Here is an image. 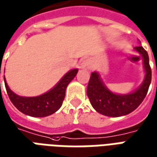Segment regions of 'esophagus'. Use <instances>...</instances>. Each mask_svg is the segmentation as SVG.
Wrapping results in <instances>:
<instances>
[{
    "label": "esophagus",
    "instance_id": "1",
    "mask_svg": "<svg viewBox=\"0 0 157 157\" xmlns=\"http://www.w3.org/2000/svg\"><path fill=\"white\" fill-rule=\"evenodd\" d=\"M82 66H83V68L84 69H88V70H90V69L92 68V66L90 65V64H89L88 62H84V63L82 64Z\"/></svg>",
    "mask_w": 157,
    "mask_h": 157
}]
</instances>
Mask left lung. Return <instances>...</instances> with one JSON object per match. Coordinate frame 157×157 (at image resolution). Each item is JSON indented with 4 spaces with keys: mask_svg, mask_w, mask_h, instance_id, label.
<instances>
[{
    "mask_svg": "<svg viewBox=\"0 0 157 157\" xmlns=\"http://www.w3.org/2000/svg\"><path fill=\"white\" fill-rule=\"evenodd\" d=\"M135 49L141 55L145 71V81L135 92L127 95L114 94L103 85L97 72L92 73L86 94L93 109L99 113L109 117L126 115L137 109L145 99L151 82V69L149 64L148 54L145 48L137 46Z\"/></svg>",
    "mask_w": 157,
    "mask_h": 157,
    "instance_id": "obj_1",
    "label": "left lung"
}]
</instances>
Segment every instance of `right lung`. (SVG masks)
Segmentation results:
<instances>
[{
  "mask_svg": "<svg viewBox=\"0 0 157 157\" xmlns=\"http://www.w3.org/2000/svg\"><path fill=\"white\" fill-rule=\"evenodd\" d=\"M77 69L70 71L63 76V78L58 82V84L54 88L43 95L33 98H25L17 95L9 88L5 78L4 82L6 92L12 104L24 114L40 118L51 115L61 107L63 101L65 99V89L69 83L71 82L77 74Z\"/></svg>",
  "mask_w": 157,
  "mask_h": 157,
  "instance_id": "1",
  "label": "right lung"
}]
</instances>
